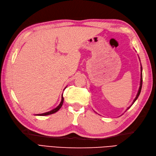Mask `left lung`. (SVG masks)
I'll use <instances>...</instances> for the list:
<instances>
[{
  "mask_svg": "<svg viewBox=\"0 0 156 156\" xmlns=\"http://www.w3.org/2000/svg\"><path fill=\"white\" fill-rule=\"evenodd\" d=\"M141 82H140V89H139L138 93H137V96H136V97H135V98L134 99V101H133V103H132V105H131V106L133 105L134 102H135V101L137 100V98H138V97H139V96H140V92H141V87H142V81H143V78H142V68H141ZM128 108H129V107ZM128 108H127V109H128Z\"/></svg>",
  "mask_w": 156,
  "mask_h": 156,
  "instance_id": "obj_1",
  "label": "left lung"
}]
</instances>
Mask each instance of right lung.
Returning a JSON list of instances; mask_svg holds the SVG:
<instances>
[{"mask_svg": "<svg viewBox=\"0 0 156 156\" xmlns=\"http://www.w3.org/2000/svg\"><path fill=\"white\" fill-rule=\"evenodd\" d=\"M63 102H64V97H62V101L60 102V104H59L57 107H56L55 108L53 109L52 111H50L49 112H45V113H43V114H39L37 115H40V116H45V115H51L53 113H55V112H57L59 110V108H60L62 107V106L63 105Z\"/></svg>", "mask_w": 156, "mask_h": 156, "instance_id": "add662e5", "label": "right lung"}]
</instances>
